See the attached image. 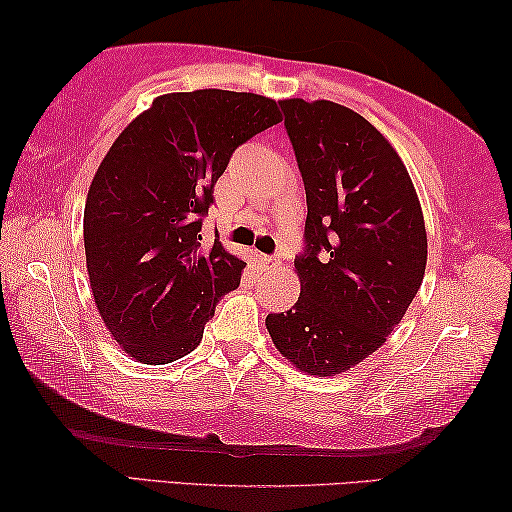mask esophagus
I'll use <instances>...</instances> for the list:
<instances>
[{
    "label": "esophagus",
    "mask_w": 512,
    "mask_h": 512,
    "mask_svg": "<svg viewBox=\"0 0 512 512\" xmlns=\"http://www.w3.org/2000/svg\"><path fill=\"white\" fill-rule=\"evenodd\" d=\"M258 263H261L265 270H270V267H274L276 265V256H265V254H261L258 256Z\"/></svg>",
    "instance_id": "34e87169"
}]
</instances>
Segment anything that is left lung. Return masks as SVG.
Wrapping results in <instances>:
<instances>
[{"instance_id": "left-lung-1", "label": "left lung", "mask_w": 512, "mask_h": 512, "mask_svg": "<svg viewBox=\"0 0 512 512\" xmlns=\"http://www.w3.org/2000/svg\"><path fill=\"white\" fill-rule=\"evenodd\" d=\"M306 190L297 304L267 315L276 349L333 376L374 354L406 315L426 270V229L404 163L347 106L283 99Z\"/></svg>"}]
</instances>
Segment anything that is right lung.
I'll use <instances>...</instances> for the list:
<instances>
[{
  "label": "right lung",
  "instance_id": "1",
  "mask_svg": "<svg viewBox=\"0 0 512 512\" xmlns=\"http://www.w3.org/2000/svg\"><path fill=\"white\" fill-rule=\"evenodd\" d=\"M281 122L254 92L156 97L108 149L90 183L83 242L92 297L131 358L165 365L190 354L245 261L201 242L213 188L233 152Z\"/></svg>",
  "mask_w": 512,
  "mask_h": 512
}]
</instances>
